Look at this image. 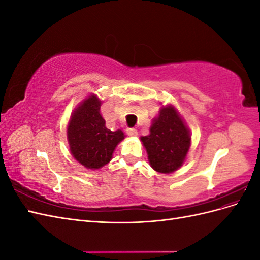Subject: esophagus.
I'll list each match as a JSON object with an SVG mask.
<instances>
[{
	"mask_svg": "<svg viewBox=\"0 0 260 260\" xmlns=\"http://www.w3.org/2000/svg\"><path fill=\"white\" fill-rule=\"evenodd\" d=\"M127 133H128V136H129V137H131V138H135V137H137V136H138V130H137V129H135V128H130V129H128V130H127Z\"/></svg>",
	"mask_w": 260,
	"mask_h": 260,
	"instance_id": "esophagus-1",
	"label": "esophagus"
}]
</instances>
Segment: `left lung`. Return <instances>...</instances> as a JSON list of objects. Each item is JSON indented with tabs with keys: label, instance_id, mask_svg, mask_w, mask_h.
Returning <instances> with one entry per match:
<instances>
[{
	"label": "left lung",
	"instance_id": "1",
	"mask_svg": "<svg viewBox=\"0 0 260 260\" xmlns=\"http://www.w3.org/2000/svg\"><path fill=\"white\" fill-rule=\"evenodd\" d=\"M151 167L171 174L182 166L191 146L190 130L175 106H162L153 120L149 135L141 137Z\"/></svg>",
	"mask_w": 260,
	"mask_h": 260
}]
</instances>
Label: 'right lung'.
<instances>
[{
	"mask_svg": "<svg viewBox=\"0 0 260 260\" xmlns=\"http://www.w3.org/2000/svg\"><path fill=\"white\" fill-rule=\"evenodd\" d=\"M101 104L95 94L84 99L70 116L67 127L72 155L89 169H100L111 161L116 146L125 137L121 130L112 131L105 127Z\"/></svg>",
	"mask_w": 260,
	"mask_h": 260,
	"instance_id": "add662e5",
	"label": "right lung"
}]
</instances>
